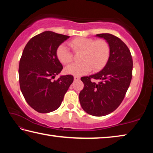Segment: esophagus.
I'll return each mask as SVG.
<instances>
[{"instance_id":"34e87169","label":"esophagus","mask_w":153,"mask_h":153,"mask_svg":"<svg viewBox=\"0 0 153 153\" xmlns=\"http://www.w3.org/2000/svg\"><path fill=\"white\" fill-rule=\"evenodd\" d=\"M79 79H80L79 76H74V80H79Z\"/></svg>"}]
</instances>
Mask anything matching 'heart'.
Listing matches in <instances>:
<instances>
[{
  "mask_svg": "<svg viewBox=\"0 0 153 153\" xmlns=\"http://www.w3.org/2000/svg\"><path fill=\"white\" fill-rule=\"evenodd\" d=\"M69 45L75 53H81L79 60L82 61L66 67L65 71L69 75L83 76L88 74L92 69L94 71H99L106 65L109 59L111 48L105 40H95L93 38L79 37L71 40ZM56 55L63 65H68L73 61V54L63 44L56 48Z\"/></svg>",
  "mask_w": 153,
  "mask_h": 153,
  "instance_id": "b5f03b06",
  "label": "heart"
}]
</instances>
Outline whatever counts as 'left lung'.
I'll return each instance as SVG.
<instances>
[{"label": "left lung", "instance_id": "1", "mask_svg": "<svg viewBox=\"0 0 153 153\" xmlns=\"http://www.w3.org/2000/svg\"><path fill=\"white\" fill-rule=\"evenodd\" d=\"M96 36L104 38L109 44L110 56L101 71L82 77L84 86L79 98L87 113L101 117L112 113L123 101L132 77L133 61L128 47L117 36L111 33ZM92 79L100 82L96 84Z\"/></svg>", "mask_w": 153, "mask_h": 153}]
</instances>
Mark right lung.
Instances as JSON below:
<instances>
[{
    "instance_id": "obj_1",
    "label": "right lung",
    "mask_w": 153,
    "mask_h": 153,
    "mask_svg": "<svg viewBox=\"0 0 153 153\" xmlns=\"http://www.w3.org/2000/svg\"><path fill=\"white\" fill-rule=\"evenodd\" d=\"M69 38L46 31L31 38L23 51L19 66L20 89L27 104L38 112L57 109L74 82L71 75L52 80L63 69L56 48Z\"/></svg>"
}]
</instances>
